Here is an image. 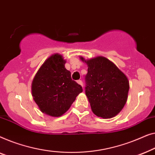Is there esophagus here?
I'll return each instance as SVG.
<instances>
[{"label":"esophagus","instance_id":"34e87169","mask_svg":"<svg viewBox=\"0 0 155 155\" xmlns=\"http://www.w3.org/2000/svg\"><path fill=\"white\" fill-rule=\"evenodd\" d=\"M77 83H78V84H79V85H81V86H84V84H83V81H82L81 80H78V81H77Z\"/></svg>","mask_w":155,"mask_h":155}]
</instances>
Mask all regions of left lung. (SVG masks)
Returning <instances> with one entry per match:
<instances>
[{
    "instance_id": "left-lung-1",
    "label": "left lung",
    "mask_w": 155,
    "mask_h": 155,
    "mask_svg": "<svg viewBox=\"0 0 155 155\" xmlns=\"http://www.w3.org/2000/svg\"><path fill=\"white\" fill-rule=\"evenodd\" d=\"M88 73L85 77V93L91 110L102 119L114 117L121 112L127 100L129 82L114 63L104 57L86 60Z\"/></svg>"
}]
</instances>
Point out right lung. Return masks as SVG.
Returning <instances> with one entry per match:
<instances>
[{
  "label": "right lung",
  "mask_w": 155,
  "mask_h": 155,
  "mask_svg": "<svg viewBox=\"0 0 155 155\" xmlns=\"http://www.w3.org/2000/svg\"><path fill=\"white\" fill-rule=\"evenodd\" d=\"M62 56L55 54L45 60L32 82V95L41 112L52 117H60L67 112L83 91L71 79Z\"/></svg>",
  "instance_id": "right-lung-1"
}]
</instances>
